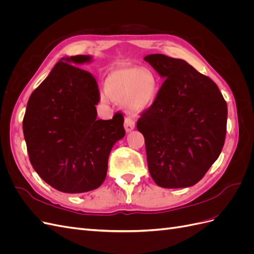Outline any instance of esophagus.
Here are the masks:
<instances>
[{
    "instance_id": "obj_1",
    "label": "esophagus",
    "mask_w": 254,
    "mask_h": 254,
    "mask_svg": "<svg viewBox=\"0 0 254 254\" xmlns=\"http://www.w3.org/2000/svg\"><path fill=\"white\" fill-rule=\"evenodd\" d=\"M124 127H125L126 132H130V131H132V130L134 129L135 123H134V121L132 119L126 118L125 121H124Z\"/></svg>"
}]
</instances>
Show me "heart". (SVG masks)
Returning a JSON list of instances; mask_svg holds the SVG:
<instances>
[{
    "instance_id": "b5f03b06",
    "label": "heart",
    "mask_w": 254,
    "mask_h": 254,
    "mask_svg": "<svg viewBox=\"0 0 254 254\" xmlns=\"http://www.w3.org/2000/svg\"><path fill=\"white\" fill-rule=\"evenodd\" d=\"M105 89L114 101L124 102L128 111L140 113L155 104L159 81L155 74L144 67L120 66L107 74ZM108 96L104 95V99H108Z\"/></svg>"
}]
</instances>
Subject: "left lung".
<instances>
[{"mask_svg": "<svg viewBox=\"0 0 254 254\" xmlns=\"http://www.w3.org/2000/svg\"><path fill=\"white\" fill-rule=\"evenodd\" d=\"M144 60L164 79L155 104L136 123L150 176L164 189L191 187L224 147L227 103L217 84L187 61L162 54Z\"/></svg>", "mask_w": 254, "mask_h": 254, "instance_id": "obj_1", "label": "left lung"}]
</instances>
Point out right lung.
Returning a JSON list of instances; mask_svg holds the SVG:
<instances>
[{
    "instance_id": "add662e5",
    "label": "right lung",
    "mask_w": 254,
    "mask_h": 254,
    "mask_svg": "<svg viewBox=\"0 0 254 254\" xmlns=\"http://www.w3.org/2000/svg\"><path fill=\"white\" fill-rule=\"evenodd\" d=\"M91 61L88 55L61 58L30 95L23 119L34 170L52 188L68 194L102 186L113 145L125 136L121 113L108 121L96 119L97 82L77 67Z\"/></svg>"
}]
</instances>
